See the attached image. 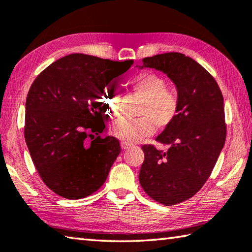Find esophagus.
<instances>
[{"label": "esophagus", "mask_w": 252, "mask_h": 252, "mask_svg": "<svg viewBox=\"0 0 252 252\" xmlns=\"http://www.w3.org/2000/svg\"><path fill=\"white\" fill-rule=\"evenodd\" d=\"M121 147H122V149H125V150H126V149H129L130 147H132V144H131V143H127V142H125V141H122V142H121Z\"/></svg>", "instance_id": "34e87169"}]
</instances>
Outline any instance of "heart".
<instances>
[{
    "mask_svg": "<svg viewBox=\"0 0 252 252\" xmlns=\"http://www.w3.org/2000/svg\"><path fill=\"white\" fill-rule=\"evenodd\" d=\"M127 87L141 99L136 110L135 120L119 119L111 126V134L127 143H133L150 135L155 126L164 130L176 121L180 109V101L173 91L168 90V82L163 76L153 71H141L126 80ZM102 103L109 114H117L118 97L113 92H106Z\"/></svg>",
    "mask_w": 252,
    "mask_h": 252,
    "instance_id": "heart-1",
    "label": "heart"
}]
</instances>
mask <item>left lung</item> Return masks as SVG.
Wrapping results in <instances>:
<instances>
[{"mask_svg": "<svg viewBox=\"0 0 252 252\" xmlns=\"http://www.w3.org/2000/svg\"><path fill=\"white\" fill-rule=\"evenodd\" d=\"M143 67L162 71L176 84L179 114L156 141L144 144L139 173L144 192L157 202L173 206L190 199L210 177L225 142L223 96L213 76L193 59L178 52L142 60Z\"/></svg>", "mask_w": 252, "mask_h": 252, "instance_id": "left-lung-1", "label": "left lung"}]
</instances>
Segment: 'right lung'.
<instances>
[{"mask_svg":"<svg viewBox=\"0 0 252 252\" xmlns=\"http://www.w3.org/2000/svg\"><path fill=\"white\" fill-rule=\"evenodd\" d=\"M132 64L70 54L42 71L30 88L25 142L42 181L60 197L85 198L108 178L121 147L117 138L100 135L105 127L101 99L110 81Z\"/></svg>","mask_w":252,"mask_h":252,"instance_id":"right-lung-1","label":"right lung"}]
</instances>
